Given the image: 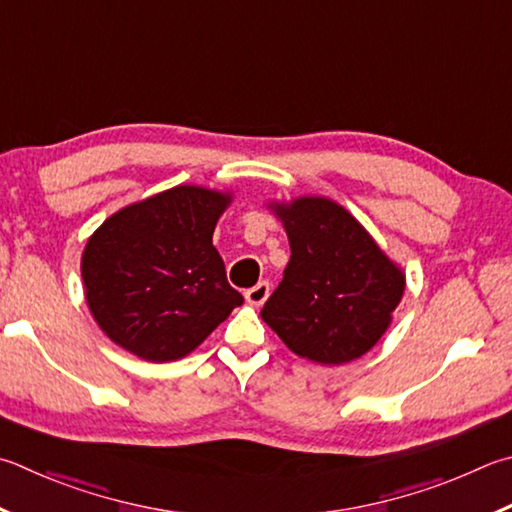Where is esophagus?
Segmentation results:
<instances>
[{"label": "esophagus", "mask_w": 512, "mask_h": 512, "mask_svg": "<svg viewBox=\"0 0 512 512\" xmlns=\"http://www.w3.org/2000/svg\"><path fill=\"white\" fill-rule=\"evenodd\" d=\"M268 295H271V284L259 282V284H255L253 288H248V291H246V302L253 304V306H262L268 300Z\"/></svg>", "instance_id": "1"}]
</instances>
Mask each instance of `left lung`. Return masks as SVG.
<instances>
[{"mask_svg": "<svg viewBox=\"0 0 512 512\" xmlns=\"http://www.w3.org/2000/svg\"><path fill=\"white\" fill-rule=\"evenodd\" d=\"M291 244L262 320L300 358L342 365L383 338L405 275L356 217L324 197L271 203Z\"/></svg>", "mask_w": 512, "mask_h": 512, "instance_id": "1", "label": "left lung"}]
</instances>
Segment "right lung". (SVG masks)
<instances>
[{
    "instance_id": "obj_1",
    "label": "right lung",
    "mask_w": 512,
    "mask_h": 512,
    "mask_svg": "<svg viewBox=\"0 0 512 512\" xmlns=\"http://www.w3.org/2000/svg\"><path fill=\"white\" fill-rule=\"evenodd\" d=\"M228 206V192L176 185L118 210L89 237L82 282L109 340L143 360H179L244 302L212 246Z\"/></svg>"
}]
</instances>
